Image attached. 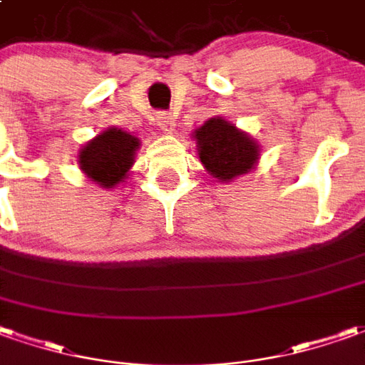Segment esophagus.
Returning <instances> with one entry per match:
<instances>
[{"label":"esophagus","mask_w":365,"mask_h":365,"mask_svg":"<svg viewBox=\"0 0 365 365\" xmlns=\"http://www.w3.org/2000/svg\"><path fill=\"white\" fill-rule=\"evenodd\" d=\"M158 129L165 130V133H173L175 130V119L170 117V113H160L157 117Z\"/></svg>","instance_id":"1"}]
</instances>
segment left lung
I'll list each match as a JSON object with an SVG mask.
<instances>
[{
	"instance_id": "1",
	"label": "left lung",
	"mask_w": 365,
	"mask_h": 365,
	"mask_svg": "<svg viewBox=\"0 0 365 365\" xmlns=\"http://www.w3.org/2000/svg\"><path fill=\"white\" fill-rule=\"evenodd\" d=\"M192 137L197 139L200 163L220 182L250 173L260 158L258 143L222 117L205 120Z\"/></svg>"
}]
</instances>
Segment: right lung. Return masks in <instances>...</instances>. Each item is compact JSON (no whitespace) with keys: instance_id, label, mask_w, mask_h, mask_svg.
Wrapping results in <instances>:
<instances>
[{"instance_id":"add662e5","label":"right lung","mask_w":365,"mask_h":365,"mask_svg":"<svg viewBox=\"0 0 365 365\" xmlns=\"http://www.w3.org/2000/svg\"><path fill=\"white\" fill-rule=\"evenodd\" d=\"M140 140L127 130L109 127L79 150V168L101 188H113L127 178Z\"/></svg>"}]
</instances>
